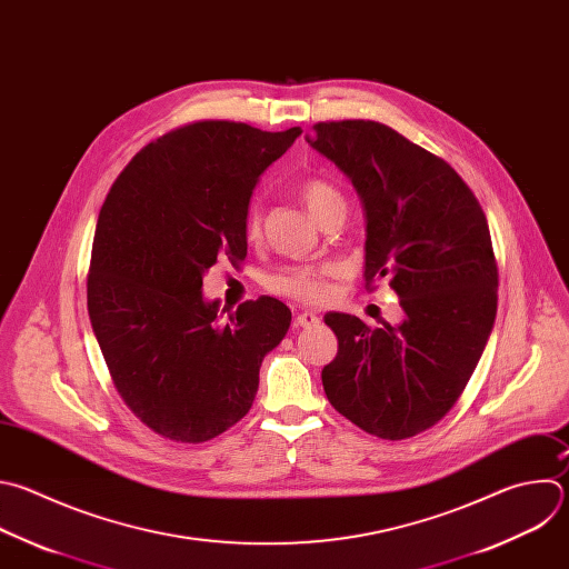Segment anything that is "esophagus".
<instances>
[{"instance_id":"1","label":"esophagus","mask_w":569,"mask_h":569,"mask_svg":"<svg viewBox=\"0 0 569 569\" xmlns=\"http://www.w3.org/2000/svg\"><path fill=\"white\" fill-rule=\"evenodd\" d=\"M295 323L297 326H301V328H310V326H317L319 323V317L315 315V312H299L297 317H295Z\"/></svg>"}]
</instances>
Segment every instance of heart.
Listing matches in <instances>:
<instances>
[{
	"instance_id": "heart-1",
	"label": "heart",
	"mask_w": 569,
	"mask_h": 569,
	"mask_svg": "<svg viewBox=\"0 0 569 569\" xmlns=\"http://www.w3.org/2000/svg\"><path fill=\"white\" fill-rule=\"evenodd\" d=\"M299 197L310 212V217L323 226L332 217H343L346 214V199L339 192V189L323 180V178H308L301 189ZM263 234V221H261V210L254 206L248 214L246 223V239L250 243L259 241ZM337 268L332 263H321V266H290L281 270L277 277L270 281V290L303 303H319L328 297V277H332Z\"/></svg>"
}]
</instances>
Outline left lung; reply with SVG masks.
Returning <instances> with one entry per match:
<instances>
[{"label":"left lung","instance_id":"left-lung-1","mask_svg":"<svg viewBox=\"0 0 569 569\" xmlns=\"http://www.w3.org/2000/svg\"><path fill=\"white\" fill-rule=\"evenodd\" d=\"M306 136L352 182L366 212L363 279L389 277L405 321L366 326L328 312L337 357L323 366L328 402L382 440L438 425L465 391L498 306L487 217L458 171L372 120L317 122Z\"/></svg>","mask_w":569,"mask_h":569}]
</instances>
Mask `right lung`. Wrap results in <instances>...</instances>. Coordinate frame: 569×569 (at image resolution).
<instances>
[{
  "label": "right lung",
  "instance_id": "add662e5",
  "mask_svg": "<svg viewBox=\"0 0 569 569\" xmlns=\"http://www.w3.org/2000/svg\"><path fill=\"white\" fill-rule=\"evenodd\" d=\"M299 133L184 124L142 147L102 203L89 319L120 398L162 438L199 445L237 425L254 402L263 357L290 328V308L274 297L219 321L203 274L221 257L246 259L252 189Z\"/></svg>",
  "mask_w": 569,
  "mask_h": 569
}]
</instances>
